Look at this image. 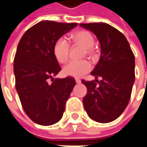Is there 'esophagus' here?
<instances>
[{
	"instance_id": "esophagus-1",
	"label": "esophagus",
	"mask_w": 147,
	"mask_h": 147,
	"mask_svg": "<svg viewBox=\"0 0 147 147\" xmlns=\"http://www.w3.org/2000/svg\"><path fill=\"white\" fill-rule=\"evenodd\" d=\"M76 83H81V80L80 79H76Z\"/></svg>"
}]
</instances>
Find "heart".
Returning <instances> with one entry per match:
<instances>
[{
	"label": "heart",
	"mask_w": 147,
	"mask_h": 147,
	"mask_svg": "<svg viewBox=\"0 0 147 147\" xmlns=\"http://www.w3.org/2000/svg\"><path fill=\"white\" fill-rule=\"evenodd\" d=\"M71 38L76 43L86 48V53L93 54L92 47L94 45V38L89 31L81 30L74 33ZM70 46L64 38H58L53 45V54L60 63H65L69 57ZM91 64L87 61H71L63 67V73L67 76L80 78L91 70Z\"/></svg>",
	"instance_id": "heart-1"
}]
</instances>
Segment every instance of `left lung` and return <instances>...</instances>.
Instances as JSON below:
<instances>
[{
  "mask_svg": "<svg viewBox=\"0 0 147 147\" xmlns=\"http://www.w3.org/2000/svg\"><path fill=\"white\" fill-rule=\"evenodd\" d=\"M80 26L94 34L101 46L98 63L90 73L96 80H82L87 88L83 99L84 109L93 120L109 123L120 117L128 105L135 82V56L125 36L109 24Z\"/></svg>",
  "mask_w": 147,
  "mask_h": 147,
  "instance_id": "obj_1",
  "label": "left lung"
}]
</instances>
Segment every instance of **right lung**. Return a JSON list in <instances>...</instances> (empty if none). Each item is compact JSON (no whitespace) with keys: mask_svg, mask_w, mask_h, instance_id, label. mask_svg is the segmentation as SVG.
I'll return each instance as SVG.
<instances>
[{"mask_svg":"<svg viewBox=\"0 0 147 147\" xmlns=\"http://www.w3.org/2000/svg\"><path fill=\"white\" fill-rule=\"evenodd\" d=\"M77 25L41 21L28 29L18 44L14 58L16 89L24 112L38 124L49 126L61 120L76 85L71 77H53L61 70L53 54L55 42Z\"/></svg>","mask_w":147,"mask_h":147,"instance_id":"obj_1","label":"right lung"}]
</instances>
